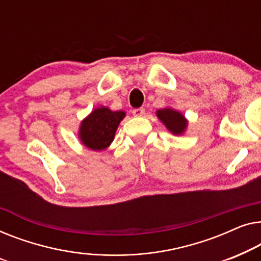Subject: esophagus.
I'll return each mask as SVG.
<instances>
[{
    "mask_svg": "<svg viewBox=\"0 0 261 261\" xmlns=\"http://www.w3.org/2000/svg\"><path fill=\"white\" fill-rule=\"evenodd\" d=\"M145 113V110L143 108H138V109H134L132 110V115L135 117H141Z\"/></svg>",
    "mask_w": 261,
    "mask_h": 261,
    "instance_id": "34e87169",
    "label": "esophagus"
}]
</instances>
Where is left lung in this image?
Instances as JSON below:
<instances>
[{
    "label": "left lung",
    "instance_id": "1",
    "mask_svg": "<svg viewBox=\"0 0 261 261\" xmlns=\"http://www.w3.org/2000/svg\"><path fill=\"white\" fill-rule=\"evenodd\" d=\"M156 115L172 135H182L186 131L187 125H188V122H187L185 116L174 109L166 108L157 110Z\"/></svg>",
    "mask_w": 261,
    "mask_h": 261
}]
</instances>
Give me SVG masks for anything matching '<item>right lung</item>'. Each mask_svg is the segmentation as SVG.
<instances>
[{"mask_svg":"<svg viewBox=\"0 0 261 261\" xmlns=\"http://www.w3.org/2000/svg\"><path fill=\"white\" fill-rule=\"evenodd\" d=\"M124 117V111H111L106 106L93 110L80 124V141L91 150L100 151L106 149L112 143Z\"/></svg>","mask_w":261,"mask_h":261,"instance_id":"add662e5","label":"right lung"}]
</instances>
